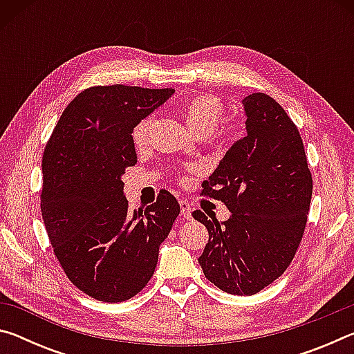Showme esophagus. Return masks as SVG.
Segmentation results:
<instances>
[{
	"label": "esophagus",
	"instance_id": "esophagus-1",
	"mask_svg": "<svg viewBox=\"0 0 354 354\" xmlns=\"http://www.w3.org/2000/svg\"><path fill=\"white\" fill-rule=\"evenodd\" d=\"M179 206H181V215L185 220H190L192 218V206L189 201L181 200L179 201Z\"/></svg>",
	"mask_w": 354,
	"mask_h": 354
}]
</instances>
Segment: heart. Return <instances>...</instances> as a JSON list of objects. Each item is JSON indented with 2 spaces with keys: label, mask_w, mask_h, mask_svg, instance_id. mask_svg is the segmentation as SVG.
<instances>
[{
  "label": "heart",
  "mask_w": 354,
  "mask_h": 354,
  "mask_svg": "<svg viewBox=\"0 0 354 354\" xmlns=\"http://www.w3.org/2000/svg\"><path fill=\"white\" fill-rule=\"evenodd\" d=\"M221 112H223V106H221L220 100L214 95L206 93L195 95L181 106L185 127L189 128L192 134H211L217 127ZM149 123H151V120L143 118L133 128L131 137H133L136 147H142L147 142Z\"/></svg>",
  "instance_id": "1"
}]
</instances>
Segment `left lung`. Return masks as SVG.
I'll return each mask as SVG.
<instances>
[{"instance_id":"1","label":"left lung","mask_w":354,"mask_h":354,"mask_svg":"<svg viewBox=\"0 0 354 354\" xmlns=\"http://www.w3.org/2000/svg\"><path fill=\"white\" fill-rule=\"evenodd\" d=\"M247 136L232 143L203 183L223 201L225 221L194 211L209 241L198 262L205 277L231 295H254L289 267L306 227L313 196L303 140L286 111L266 93L242 100Z\"/></svg>"}]
</instances>
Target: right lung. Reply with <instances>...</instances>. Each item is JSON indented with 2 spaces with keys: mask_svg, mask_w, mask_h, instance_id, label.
<instances>
[{
  "mask_svg": "<svg viewBox=\"0 0 354 354\" xmlns=\"http://www.w3.org/2000/svg\"><path fill=\"white\" fill-rule=\"evenodd\" d=\"M173 93L122 84L86 88L45 147L40 209L48 237L71 283L100 301H127L147 286L179 215L170 192L131 214L122 181L137 162L133 128Z\"/></svg>",
  "mask_w": 354,
  "mask_h": 354,
  "instance_id": "obj_1",
  "label": "right lung"
}]
</instances>
